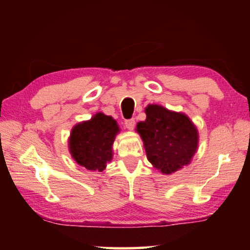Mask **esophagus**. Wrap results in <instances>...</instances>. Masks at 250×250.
Masks as SVG:
<instances>
[{
  "mask_svg": "<svg viewBox=\"0 0 250 250\" xmlns=\"http://www.w3.org/2000/svg\"><path fill=\"white\" fill-rule=\"evenodd\" d=\"M125 125L128 130H133L135 126V120L134 119H128L125 121Z\"/></svg>",
  "mask_w": 250,
  "mask_h": 250,
  "instance_id": "34e87169",
  "label": "esophagus"
}]
</instances>
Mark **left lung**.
<instances>
[{"label":"left lung","mask_w":250,"mask_h":250,"mask_svg":"<svg viewBox=\"0 0 250 250\" xmlns=\"http://www.w3.org/2000/svg\"><path fill=\"white\" fill-rule=\"evenodd\" d=\"M146 119L137 125L146 158L163 174L188 166L198 146V132L189 118L159 104L146 108Z\"/></svg>","instance_id":"1"}]
</instances>
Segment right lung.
Masks as SVG:
<instances>
[{
    "label": "right lung",
    "instance_id": "right-lung-1",
    "mask_svg": "<svg viewBox=\"0 0 250 250\" xmlns=\"http://www.w3.org/2000/svg\"><path fill=\"white\" fill-rule=\"evenodd\" d=\"M119 126L112 117L98 112L71 130L69 152L79 166L89 171H104L112 160V145Z\"/></svg>",
    "mask_w": 250,
    "mask_h": 250
}]
</instances>
